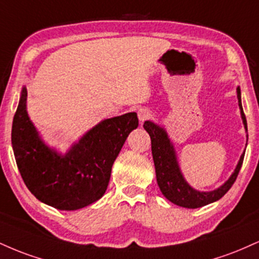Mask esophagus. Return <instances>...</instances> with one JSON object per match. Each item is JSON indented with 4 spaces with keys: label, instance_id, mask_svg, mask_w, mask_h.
Masks as SVG:
<instances>
[{
    "label": "esophagus",
    "instance_id": "1",
    "mask_svg": "<svg viewBox=\"0 0 259 259\" xmlns=\"http://www.w3.org/2000/svg\"><path fill=\"white\" fill-rule=\"evenodd\" d=\"M151 115H152V113H151L150 109H147V108H141V109H139V112H138V117H139L140 123H144L145 120L150 119Z\"/></svg>",
    "mask_w": 259,
    "mask_h": 259
}]
</instances>
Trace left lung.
Wrapping results in <instances>:
<instances>
[{
	"label": "left lung",
	"instance_id": "8db88e82",
	"mask_svg": "<svg viewBox=\"0 0 259 259\" xmlns=\"http://www.w3.org/2000/svg\"><path fill=\"white\" fill-rule=\"evenodd\" d=\"M236 92L242 123L245 130L247 132V121H246V117L243 114L241 91H240L239 86H237ZM144 127L151 138V147H152L154 168H156L157 184H158L163 196L170 201L171 203L185 208H200L218 201L233 186L237 175H239L240 169H241L245 152L240 157L234 173L230 175V178L222 186L213 190V191H198L191 185H189V183L185 180L183 173H181L174 145L169 139L168 133L165 132L164 127L151 120L145 121Z\"/></svg>",
	"mask_w": 259,
	"mask_h": 259
}]
</instances>
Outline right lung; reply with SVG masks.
Instances as JSON below:
<instances>
[{"mask_svg":"<svg viewBox=\"0 0 259 259\" xmlns=\"http://www.w3.org/2000/svg\"><path fill=\"white\" fill-rule=\"evenodd\" d=\"M22 89L12 125V147L26 187L38 201L61 210H75L100 200L112 165L129 134L139 125L135 112L100 121L64 154L45 144L26 111Z\"/></svg>","mask_w":259,"mask_h":259,"instance_id":"obj_1","label":"right lung"}]
</instances>
